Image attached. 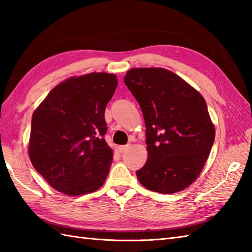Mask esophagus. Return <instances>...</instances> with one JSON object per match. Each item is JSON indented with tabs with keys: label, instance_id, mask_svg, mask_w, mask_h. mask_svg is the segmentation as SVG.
I'll return each mask as SVG.
<instances>
[{
	"label": "esophagus",
	"instance_id": "esophagus-1",
	"mask_svg": "<svg viewBox=\"0 0 252 252\" xmlns=\"http://www.w3.org/2000/svg\"><path fill=\"white\" fill-rule=\"evenodd\" d=\"M129 147H130V145H121L118 147V152L123 153V152H126V149H129Z\"/></svg>",
	"mask_w": 252,
	"mask_h": 252
}]
</instances>
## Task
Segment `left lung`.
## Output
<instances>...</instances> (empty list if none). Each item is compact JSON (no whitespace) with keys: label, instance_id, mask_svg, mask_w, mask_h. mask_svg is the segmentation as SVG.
Here are the masks:
<instances>
[{"label":"left lung","instance_id":"8db88e82","mask_svg":"<svg viewBox=\"0 0 252 252\" xmlns=\"http://www.w3.org/2000/svg\"><path fill=\"white\" fill-rule=\"evenodd\" d=\"M125 83L134 96L146 126L148 158L136 171L140 183L174 194L194 182L215 142V126L201 94L163 68H132Z\"/></svg>","mask_w":252,"mask_h":252}]
</instances>
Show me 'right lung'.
Segmentation results:
<instances>
[{
  "label": "right lung",
  "mask_w": 252,
  "mask_h": 252,
  "mask_svg": "<svg viewBox=\"0 0 252 252\" xmlns=\"http://www.w3.org/2000/svg\"><path fill=\"white\" fill-rule=\"evenodd\" d=\"M118 85L116 74L71 77L47 94L32 115L29 157L53 189L68 196L97 190L112 162L104 138L105 109Z\"/></svg>",
  "instance_id": "add662e5"
}]
</instances>
